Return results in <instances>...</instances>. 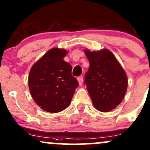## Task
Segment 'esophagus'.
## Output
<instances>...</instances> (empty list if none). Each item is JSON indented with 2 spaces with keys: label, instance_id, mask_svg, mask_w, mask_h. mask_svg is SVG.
Returning a JSON list of instances; mask_svg holds the SVG:
<instances>
[{
  "label": "esophagus",
  "instance_id": "1",
  "mask_svg": "<svg viewBox=\"0 0 150 150\" xmlns=\"http://www.w3.org/2000/svg\"><path fill=\"white\" fill-rule=\"evenodd\" d=\"M78 81L79 83V85H81L82 84H83V76H80L78 78Z\"/></svg>",
  "mask_w": 150,
  "mask_h": 150
}]
</instances>
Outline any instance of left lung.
<instances>
[{
	"label": "left lung",
	"instance_id": "left-lung-1",
	"mask_svg": "<svg viewBox=\"0 0 150 150\" xmlns=\"http://www.w3.org/2000/svg\"><path fill=\"white\" fill-rule=\"evenodd\" d=\"M90 67L85 76V84L93 105L108 112L122 101L128 80L124 69L112 52L108 49L99 51L85 50Z\"/></svg>",
	"mask_w": 150,
	"mask_h": 150
}]
</instances>
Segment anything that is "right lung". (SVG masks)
I'll return each instance as SVG.
<instances>
[{"instance_id": "right-lung-1", "label": "right lung", "mask_w": 150, "mask_h": 150, "mask_svg": "<svg viewBox=\"0 0 150 150\" xmlns=\"http://www.w3.org/2000/svg\"><path fill=\"white\" fill-rule=\"evenodd\" d=\"M67 53L65 49H50L30 70L28 86L33 99L48 112L66 109L79 85L72 75V66L63 60Z\"/></svg>"}]
</instances>
